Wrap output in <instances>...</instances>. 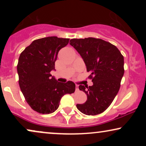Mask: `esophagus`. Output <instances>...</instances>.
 <instances>
[{
  "mask_svg": "<svg viewBox=\"0 0 146 146\" xmlns=\"http://www.w3.org/2000/svg\"><path fill=\"white\" fill-rule=\"evenodd\" d=\"M75 90H76V91H78V90H79L78 85H76V86H75Z\"/></svg>",
  "mask_w": 146,
  "mask_h": 146,
  "instance_id": "obj_1",
  "label": "esophagus"
}]
</instances>
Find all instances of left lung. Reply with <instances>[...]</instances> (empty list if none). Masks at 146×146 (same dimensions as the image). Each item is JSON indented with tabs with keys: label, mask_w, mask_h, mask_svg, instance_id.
I'll return each mask as SVG.
<instances>
[{
	"label": "left lung",
	"mask_w": 146,
	"mask_h": 146,
	"mask_svg": "<svg viewBox=\"0 0 146 146\" xmlns=\"http://www.w3.org/2000/svg\"><path fill=\"white\" fill-rule=\"evenodd\" d=\"M70 44L83 58L87 71L90 73L88 78L93 83L88 87L79 86V89L86 93L87 100L77 104V108L87 115L103 113L119 90L124 73L123 56L115 45L100 38H73Z\"/></svg>",
	"instance_id": "left-lung-1"
}]
</instances>
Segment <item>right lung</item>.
I'll return each instance as SVG.
<instances>
[{"instance_id": "obj_1", "label": "right lung", "mask_w": 146, "mask_h": 146, "mask_svg": "<svg viewBox=\"0 0 146 146\" xmlns=\"http://www.w3.org/2000/svg\"><path fill=\"white\" fill-rule=\"evenodd\" d=\"M68 42V38L56 36L40 38L20 55L17 65L20 88L28 104L38 113H53L63 95L75 92L73 82H58L50 73L55 69L58 52Z\"/></svg>"}]
</instances>
